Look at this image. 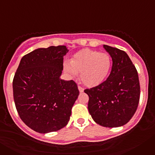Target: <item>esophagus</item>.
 <instances>
[{
    "instance_id": "obj_1",
    "label": "esophagus",
    "mask_w": 155,
    "mask_h": 155,
    "mask_svg": "<svg viewBox=\"0 0 155 155\" xmlns=\"http://www.w3.org/2000/svg\"><path fill=\"white\" fill-rule=\"evenodd\" d=\"M78 89L79 91H80V92H83L84 91V87H82L81 86L78 85Z\"/></svg>"
}]
</instances>
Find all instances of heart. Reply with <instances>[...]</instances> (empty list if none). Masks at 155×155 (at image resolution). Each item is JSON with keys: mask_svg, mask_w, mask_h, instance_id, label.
Listing matches in <instances>:
<instances>
[{"mask_svg": "<svg viewBox=\"0 0 155 155\" xmlns=\"http://www.w3.org/2000/svg\"><path fill=\"white\" fill-rule=\"evenodd\" d=\"M113 61L108 53L84 49L74 56L71 63H66L64 69L68 74L76 75L84 85L94 87L107 78L112 70Z\"/></svg>", "mask_w": 155, "mask_h": 155, "instance_id": "obj_1", "label": "heart"}]
</instances>
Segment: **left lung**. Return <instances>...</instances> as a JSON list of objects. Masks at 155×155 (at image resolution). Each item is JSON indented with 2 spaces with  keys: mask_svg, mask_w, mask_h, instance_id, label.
<instances>
[{
  "mask_svg": "<svg viewBox=\"0 0 155 155\" xmlns=\"http://www.w3.org/2000/svg\"><path fill=\"white\" fill-rule=\"evenodd\" d=\"M113 60L108 78L87 88V109L95 123L105 127L125 125L137 109L140 94L137 71L127 53L103 45Z\"/></svg>",
  "mask_w": 155,
  "mask_h": 155,
  "instance_id": "obj_1",
  "label": "left lung"
}]
</instances>
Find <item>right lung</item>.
Here are the masks:
<instances>
[{
  "instance_id": "obj_1",
  "label": "right lung",
  "mask_w": 155,
  "mask_h": 155,
  "mask_svg": "<svg viewBox=\"0 0 155 155\" xmlns=\"http://www.w3.org/2000/svg\"><path fill=\"white\" fill-rule=\"evenodd\" d=\"M65 46L37 49L21 58L13 79V96L21 120L41 134L64 128L79 90L73 80L60 78Z\"/></svg>"
}]
</instances>
